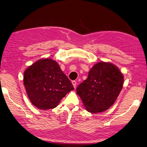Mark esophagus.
I'll return each instance as SVG.
<instances>
[{
	"label": "esophagus",
	"instance_id": "34e87169",
	"mask_svg": "<svg viewBox=\"0 0 147 147\" xmlns=\"http://www.w3.org/2000/svg\"><path fill=\"white\" fill-rule=\"evenodd\" d=\"M76 81H72V84H73V87H74V88L75 89V88H76Z\"/></svg>",
	"mask_w": 147,
	"mask_h": 147
}]
</instances>
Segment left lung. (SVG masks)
I'll list each match as a JSON object with an SVG mask.
<instances>
[{"mask_svg":"<svg viewBox=\"0 0 147 147\" xmlns=\"http://www.w3.org/2000/svg\"><path fill=\"white\" fill-rule=\"evenodd\" d=\"M123 75L110 63L100 62L91 68L88 78L76 88L88 111L103 112L111 107L123 85Z\"/></svg>","mask_w":147,"mask_h":147,"instance_id":"obj_1","label":"left lung"}]
</instances>
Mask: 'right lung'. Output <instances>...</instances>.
Listing matches in <instances>:
<instances>
[{
	"label": "right lung",
	"mask_w": 147,
	"mask_h": 147,
	"mask_svg": "<svg viewBox=\"0 0 147 147\" xmlns=\"http://www.w3.org/2000/svg\"><path fill=\"white\" fill-rule=\"evenodd\" d=\"M24 84L30 102L42 110L56 108L61 99L74 90L59 64L51 59L38 60L27 67Z\"/></svg>",
	"instance_id": "add662e5"
}]
</instances>
